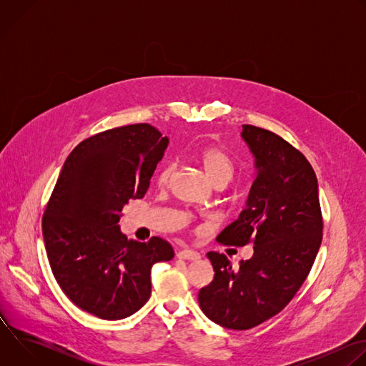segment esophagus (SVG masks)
<instances>
[{
    "label": "esophagus",
    "mask_w": 366,
    "mask_h": 366,
    "mask_svg": "<svg viewBox=\"0 0 366 366\" xmlns=\"http://www.w3.org/2000/svg\"><path fill=\"white\" fill-rule=\"evenodd\" d=\"M178 257L179 259H187V260H198L201 257V254L197 250L192 249H182L181 252H178Z\"/></svg>",
    "instance_id": "obj_1"
}]
</instances>
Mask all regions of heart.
Listing matches in <instances>:
<instances>
[{
  "label": "heart",
  "mask_w": 366,
  "mask_h": 366,
  "mask_svg": "<svg viewBox=\"0 0 366 366\" xmlns=\"http://www.w3.org/2000/svg\"><path fill=\"white\" fill-rule=\"evenodd\" d=\"M197 158L205 175L210 178L216 187H224L233 179L236 167L230 156L223 149L217 146H205L198 152ZM175 162H167L158 172V184L168 185L175 174Z\"/></svg>",
  "instance_id": "b5f03b06"
}]
</instances>
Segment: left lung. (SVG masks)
Returning <instances> with one entry per match:
<instances>
[{
  "instance_id": "1",
  "label": "left lung",
  "mask_w": 366,
  "mask_h": 366,
  "mask_svg": "<svg viewBox=\"0 0 366 366\" xmlns=\"http://www.w3.org/2000/svg\"><path fill=\"white\" fill-rule=\"evenodd\" d=\"M242 127L257 177L246 208L217 240L252 243L254 253L233 269L226 254L208 252L214 280L198 292L204 315L232 330L252 329L282 311L307 280L323 239L317 178L305 156L267 129Z\"/></svg>"
}]
</instances>
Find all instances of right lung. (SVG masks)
Segmentation results:
<instances>
[{
  "mask_svg": "<svg viewBox=\"0 0 366 366\" xmlns=\"http://www.w3.org/2000/svg\"><path fill=\"white\" fill-rule=\"evenodd\" d=\"M168 143L147 123L97 133L71 152L46 204L51 272L65 295L98 319L120 320L142 308L152 265L174 257L167 240L132 242L119 229L123 207L144 197Z\"/></svg>",
  "mask_w": 366,
  "mask_h": 366,
  "instance_id": "add662e5",
  "label": "right lung"
}]
</instances>
